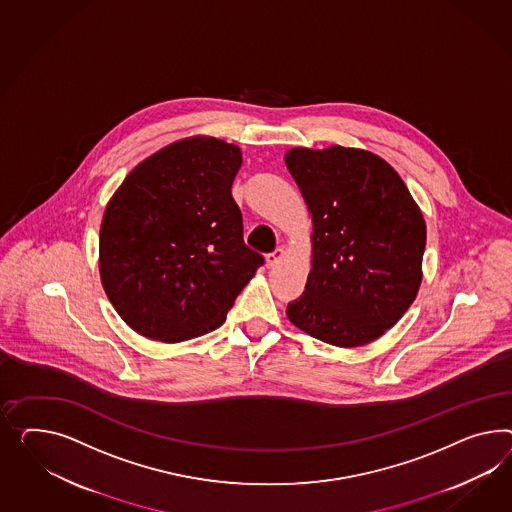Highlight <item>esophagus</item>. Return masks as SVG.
I'll return each mask as SVG.
<instances>
[{
    "label": "esophagus",
    "mask_w": 512,
    "mask_h": 512,
    "mask_svg": "<svg viewBox=\"0 0 512 512\" xmlns=\"http://www.w3.org/2000/svg\"><path fill=\"white\" fill-rule=\"evenodd\" d=\"M283 257H285V251H283V248H277L276 251L266 255V266H270V268L276 266L277 263L283 261Z\"/></svg>",
    "instance_id": "obj_1"
}]
</instances>
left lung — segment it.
<instances>
[{
  "label": "left lung",
  "instance_id": "left-lung-1",
  "mask_svg": "<svg viewBox=\"0 0 512 512\" xmlns=\"http://www.w3.org/2000/svg\"><path fill=\"white\" fill-rule=\"evenodd\" d=\"M285 164L313 218V268L287 317L324 343L367 345L417 296L423 214L399 173L373 152L296 147Z\"/></svg>",
  "mask_w": 512,
  "mask_h": 512
}]
</instances>
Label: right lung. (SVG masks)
I'll return each mask as SVG.
<instances>
[{
	"instance_id": "right-lung-1",
	"label": "right lung",
	"mask_w": 512,
	"mask_h": 512,
	"mask_svg": "<svg viewBox=\"0 0 512 512\" xmlns=\"http://www.w3.org/2000/svg\"><path fill=\"white\" fill-rule=\"evenodd\" d=\"M242 152L180 139L130 171L106 207L98 266L115 311L143 337L180 343L220 328L263 266L244 244L231 186Z\"/></svg>"
}]
</instances>
